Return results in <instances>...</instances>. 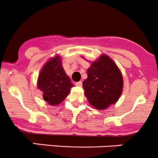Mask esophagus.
Wrapping results in <instances>:
<instances>
[{
    "instance_id": "obj_1",
    "label": "esophagus",
    "mask_w": 158,
    "mask_h": 158,
    "mask_svg": "<svg viewBox=\"0 0 158 158\" xmlns=\"http://www.w3.org/2000/svg\"><path fill=\"white\" fill-rule=\"evenodd\" d=\"M76 86L81 87V86H82V82H81V81H79V82H76Z\"/></svg>"
}]
</instances>
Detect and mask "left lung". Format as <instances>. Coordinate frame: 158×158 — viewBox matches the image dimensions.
Segmentation results:
<instances>
[{"mask_svg":"<svg viewBox=\"0 0 158 158\" xmlns=\"http://www.w3.org/2000/svg\"><path fill=\"white\" fill-rule=\"evenodd\" d=\"M82 85L89 102L98 110L114 104L122 95L123 79L117 65L107 55H102L87 70Z\"/></svg>","mask_w":158,"mask_h":158,"instance_id":"8db88e82","label":"left lung"}]
</instances>
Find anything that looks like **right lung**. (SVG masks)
Returning a JSON list of instances; mask_svg holds the SVG:
<instances>
[{
    "label": "right lung",
    "instance_id": "1",
    "mask_svg": "<svg viewBox=\"0 0 158 158\" xmlns=\"http://www.w3.org/2000/svg\"><path fill=\"white\" fill-rule=\"evenodd\" d=\"M37 86L43 92L44 99L51 106L61 103L69 95L73 85L62 66L60 56L49 60L43 67Z\"/></svg>",
    "mask_w": 158,
    "mask_h": 158
}]
</instances>
